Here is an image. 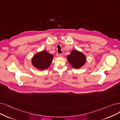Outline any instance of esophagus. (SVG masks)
<instances>
[{"instance_id": "esophagus-1", "label": "esophagus", "mask_w": 120, "mask_h": 120, "mask_svg": "<svg viewBox=\"0 0 120 120\" xmlns=\"http://www.w3.org/2000/svg\"><path fill=\"white\" fill-rule=\"evenodd\" d=\"M63 54H58V57H60V58H61V57H63Z\"/></svg>"}]
</instances>
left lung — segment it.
Returning a JSON list of instances; mask_svg holds the SVG:
<instances>
[{
    "instance_id": "8db88e82",
    "label": "left lung",
    "mask_w": 120,
    "mask_h": 120,
    "mask_svg": "<svg viewBox=\"0 0 120 120\" xmlns=\"http://www.w3.org/2000/svg\"><path fill=\"white\" fill-rule=\"evenodd\" d=\"M67 58L71 67L75 69L80 68L86 62L85 55L82 52L76 49L72 50L70 54L67 56Z\"/></svg>"
}]
</instances>
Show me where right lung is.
I'll return each mask as SVG.
<instances>
[{
  "label": "right lung",
  "instance_id": "1",
  "mask_svg": "<svg viewBox=\"0 0 120 120\" xmlns=\"http://www.w3.org/2000/svg\"><path fill=\"white\" fill-rule=\"evenodd\" d=\"M53 55L48 51L43 50L36 53L31 60L33 66L41 71L47 69L52 62Z\"/></svg>",
  "mask_w": 120,
  "mask_h": 120
}]
</instances>
